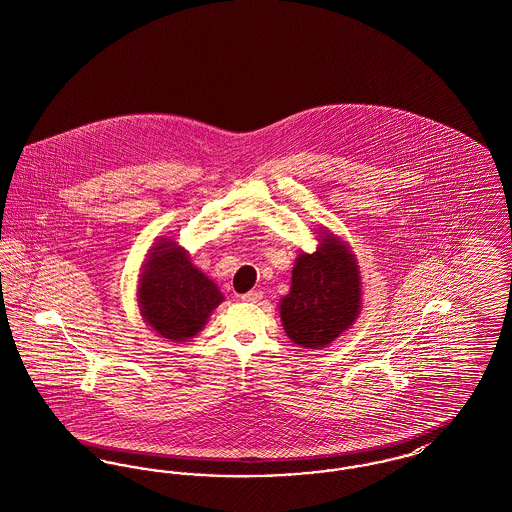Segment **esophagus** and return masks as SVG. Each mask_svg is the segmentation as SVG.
Segmentation results:
<instances>
[{"label":"esophagus","mask_w":512,"mask_h":512,"mask_svg":"<svg viewBox=\"0 0 512 512\" xmlns=\"http://www.w3.org/2000/svg\"><path fill=\"white\" fill-rule=\"evenodd\" d=\"M241 300L247 301V303H257V301L263 300V292L261 290H251V292L243 294Z\"/></svg>","instance_id":"esophagus-1"}]
</instances>
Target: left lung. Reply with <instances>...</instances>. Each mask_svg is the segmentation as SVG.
<instances>
[{
  "instance_id": "obj_1",
  "label": "left lung",
  "mask_w": 512,
  "mask_h": 512,
  "mask_svg": "<svg viewBox=\"0 0 512 512\" xmlns=\"http://www.w3.org/2000/svg\"><path fill=\"white\" fill-rule=\"evenodd\" d=\"M317 249L300 251L290 292L280 300V321L301 348L321 350L348 331L361 311V274L350 245L319 228Z\"/></svg>"
}]
</instances>
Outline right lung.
Wrapping results in <instances>:
<instances>
[{
  "mask_svg": "<svg viewBox=\"0 0 512 512\" xmlns=\"http://www.w3.org/2000/svg\"><path fill=\"white\" fill-rule=\"evenodd\" d=\"M222 301L218 286L191 263L178 241L152 243L137 284L139 311L152 331L170 342L195 338Z\"/></svg>",
  "mask_w": 512,
  "mask_h": 512,
  "instance_id": "1",
  "label": "right lung"
}]
</instances>
